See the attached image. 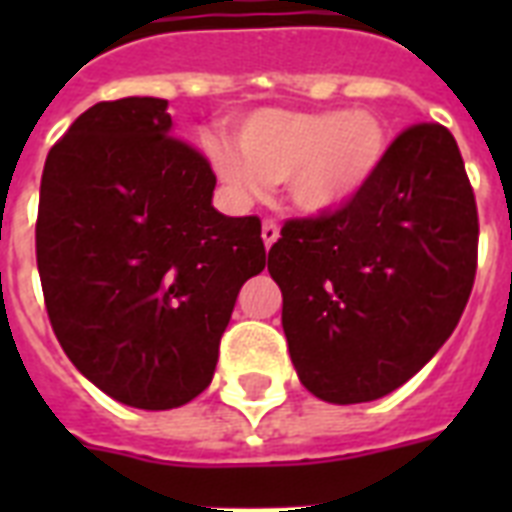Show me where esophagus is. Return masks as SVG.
Here are the masks:
<instances>
[{
  "label": "esophagus",
  "instance_id": "34e87169",
  "mask_svg": "<svg viewBox=\"0 0 512 512\" xmlns=\"http://www.w3.org/2000/svg\"><path fill=\"white\" fill-rule=\"evenodd\" d=\"M276 241H279V225H276V220H263V244L271 249Z\"/></svg>",
  "mask_w": 512,
  "mask_h": 512
}]
</instances>
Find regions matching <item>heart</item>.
I'll use <instances>...</instances> for the list:
<instances>
[{
  "label": "heart",
  "mask_w": 512,
  "mask_h": 512,
  "mask_svg": "<svg viewBox=\"0 0 512 512\" xmlns=\"http://www.w3.org/2000/svg\"><path fill=\"white\" fill-rule=\"evenodd\" d=\"M236 146L204 140V154L233 199L252 201L281 183L289 204L311 217L335 215L361 196L388 159V127L366 108L281 111L241 119Z\"/></svg>",
  "instance_id": "b5f03b06"
}]
</instances>
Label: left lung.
Listing matches in <instances>:
<instances>
[{
	"label": "left lung",
	"mask_w": 512,
	"mask_h": 512,
	"mask_svg": "<svg viewBox=\"0 0 512 512\" xmlns=\"http://www.w3.org/2000/svg\"><path fill=\"white\" fill-rule=\"evenodd\" d=\"M476 257V196L457 140L414 124L353 204L289 220L268 252L300 382L329 404L401 388L457 327Z\"/></svg>",
	"instance_id": "obj_1"
}]
</instances>
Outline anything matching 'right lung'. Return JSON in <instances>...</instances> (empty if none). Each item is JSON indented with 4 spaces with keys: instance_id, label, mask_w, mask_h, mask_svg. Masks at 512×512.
Instances as JSON below:
<instances>
[{
    "instance_id": "1",
    "label": "right lung",
    "mask_w": 512,
    "mask_h": 512,
    "mask_svg": "<svg viewBox=\"0 0 512 512\" xmlns=\"http://www.w3.org/2000/svg\"><path fill=\"white\" fill-rule=\"evenodd\" d=\"M217 177L172 138L162 98L95 103L50 148L36 217L44 305L71 364L116 401L162 412L212 382L257 217L212 207Z\"/></svg>"
}]
</instances>
